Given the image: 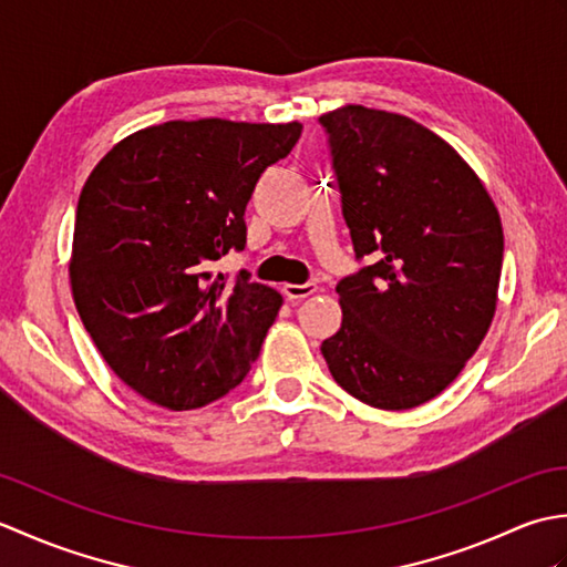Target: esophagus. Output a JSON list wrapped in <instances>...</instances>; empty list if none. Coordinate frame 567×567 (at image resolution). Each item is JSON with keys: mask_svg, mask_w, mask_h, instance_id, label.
Listing matches in <instances>:
<instances>
[{"mask_svg": "<svg viewBox=\"0 0 567 567\" xmlns=\"http://www.w3.org/2000/svg\"><path fill=\"white\" fill-rule=\"evenodd\" d=\"M282 292L287 295V299H292V302H299V299H307L317 292V285L315 282H305V285H285Z\"/></svg>", "mask_w": 567, "mask_h": 567, "instance_id": "obj_1", "label": "esophagus"}]
</instances>
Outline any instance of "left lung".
<instances>
[{
	"label": "left lung",
	"instance_id": "1",
	"mask_svg": "<svg viewBox=\"0 0 567 567\" xmlns=\"http://www.w3.org/2000/svg\"><path fill=\"white\" fill-rule=\"evenodd\" d=\"M329 136L358 272L336 285L341 329L321 343L333 380L378 409L441 394L497 309L504 234L485 185L414 118L348 104Z\"/></svg>",
	"mask_w": 567,
	"mask_h": 567
}]
</instances>
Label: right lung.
<instances>
[{
  "mask_svg": "<svg viewBox=\"0 0 567 567\" xmlns=\"http://www.w3.org/2000/svg\"><path fill=\"white\" fill-rule=\"evenodd\" d=\"M302 124L165 122L118 141L78 202L70 285L118 378L175 412L231 392L282 307L280 292L214 275L246 246V204Z\"/></svg>",
  "mask_w": 567,
  "mask_h": 567,
  "instance_id": "obj_1",
  "label": "right lung"
}]
</instances>
